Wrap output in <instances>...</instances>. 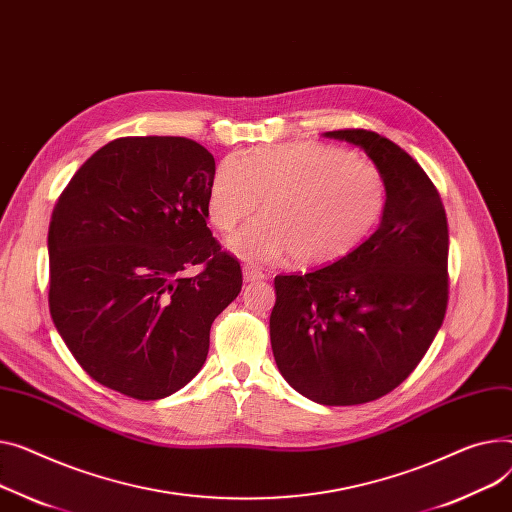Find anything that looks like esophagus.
Listing matches in <instances>:
<instances>
[{"mask_svg":"<svg viewBox=\"0 0 512 512\" xmlns=\"http://www.w3.org/2000/svg\"><path fill=\"white\" fill-rule=\"evenodd\" d=\"M243 276H245V282H257V280L267 278L263 271L259 267H255V265H245L243 267Z\"/></svg>","mask_w":512,"mask_h":512,"instance_id":"1","label":"esophagus"}]
</instances>
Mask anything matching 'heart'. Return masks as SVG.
<instances>
[{"label":"heart","instance_id":"1","mask_svg":"<svg viewBox=\"0 0 512 512\" xmlns=\"http://www.w3.org/2000/svg\"><path fill=\"white\" fill-rule=\"evenodd\" d=\"M236 255L271 263L292 253L304 267H323L354 253L387 206L381 170L352 152L315 142L259 146L220 162L208 189V218L232 230Z\"/></svg>","mask_w":512,"mask_h":512}]
</instances>
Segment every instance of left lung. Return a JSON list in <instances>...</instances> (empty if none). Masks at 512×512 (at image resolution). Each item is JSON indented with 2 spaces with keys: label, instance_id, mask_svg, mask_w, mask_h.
<instances>
[{
  "label": "left lung",
  "instance_id": "obj_1",
  "mask_svg": "<svg viewBox=\"0 0 512 512\" xmlns=\"http://www.w3.org/2000/svg\"><path fill=\"white\" fill-rule=\"evenodd\" d=\"M387 185L381 226L342 261L276 276L269 337L282 377L323 405H358L401 385L428 352L449 302V224L424 168L383 135L335 129Z\"/></svg>",
  "mask_w": 512,
  "mask_h": 512
}]
</instances>
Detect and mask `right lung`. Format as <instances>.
<instances>
[{"label": "right lung", "mask_w": 512, "mask_h": 512, "mask_svg": "<svg viewBox=\"0 0 512 512\" xmlns=\"http://www.w3.org/2000/svg\"><path fill=\"white\" fill-rule=\"evenodd\" d=\"M214 156L187 138L133 135L96 150L49 224V311L78 364L113 391L154 401L208 358L214 319L243 269L208 228ZM199 264L200 274L184 271Z\"/></svg>", "instance_id": "obj_1"}]
</instances>
